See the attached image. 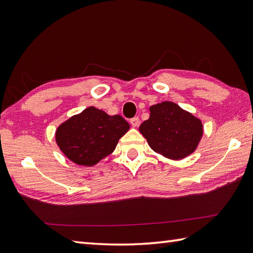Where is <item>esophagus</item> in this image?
I'll return each instance as SVG.
<instances>
[{
  "instance_id": "esophagus-1",
  "label": "esophagus",
  "mask_w": 253,
  "mask_h": 253,
  "mask_svg": "<svg viewBox=\"0 0 253 253\" xmlns=\"http://www.w3.org/2000/svg\"><path fill=\"white\" fill-rule=\"evenodd\" d=\"M130 124L132 127H138L139 124H140V121H139V117H133L130 120Z\"/></svg>"
}]
</instances>
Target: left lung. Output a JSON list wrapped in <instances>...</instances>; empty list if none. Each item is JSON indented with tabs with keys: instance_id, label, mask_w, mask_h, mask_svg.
Segmentation results:
<instances>
[{
	"instance_id": "obj_1",
	"label": "left lung",
	"mask_w": 253,
	"mask_h": 253,
	"mask_svg": "<svg viewBox=\"0 0 253 253\" xmlns=\"http://www.w3.org/2000/svg\"><path fill=\"white\" fill-rule=\"evenodd\" d=\"M149 111L139 131L154 152L176 161L196 151L203 136L200 118L170 101L151 105Z\"/></svg>"
}]
</instances>
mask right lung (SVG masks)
<instances>
[{"label":"right lung","instance_id":"right-lung-1","mask_svg":"<svg viewBox=\"0 0 253 253\" xmlns=\"http://www.w3.org/2000/svg\"><path fill=\"white\" fill-rule=\"evenodd\" d=\"M129 128V124L122 116H111L89 106L57 127L55 141L73 163L93 166L114 151L118 140Z\"/></svg>","mask_w":253,"mask_h":253}]
</instances>
